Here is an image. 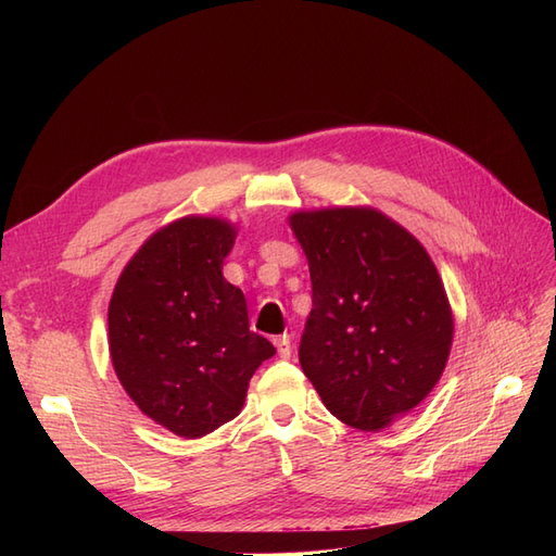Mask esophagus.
Listing matches in <instances>:
<instances>
[{
    "instance_id": "1",
    "label": "esophagus",
    "mask_w": 556,
    "mask_h": 556,
    "mask_svg": "<svg viewBox=\"0 0 556 556\" xmlns=\"http://www.w3.org/2000/svg\"><path fill=\"white\" fill-rule=\"evenodd\" d=\"M276 348H278V355L282 357V359H288L290 355H292V339L288 333H282V336H278L276 339Z\"/></svg>"
}]
</instances>
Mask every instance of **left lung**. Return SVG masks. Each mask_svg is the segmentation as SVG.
Segmentation results:
<instances>
[{
    "mask_svg": "<svg viewBox=\"0 0 556 556\" xmlns=\"http://www.w3.org/2000/svg\"><path fill=\"white\" fill-rule=\"evenodd\" d=\"M313 308L299 362L341 422L378 431L422 403L450 357L454 319L429 252L368 206L299 211Z\"/></svg>",
    "mask_w": 556,
    "mask_h": 556,
    "instance_id": "1",
    "label": "left lung"
}]
</instances>
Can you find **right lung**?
Segmentation results:
<instances>
[{"mask_svg":"<svg viewBox=\"0 0 556 556\" xmlns=\"http://www.w3.org/2000/svg\"><path fill=\"white\" fill-rule=\"evenodd\" d=\"M237 227L188 215L157 229L123 268L109 304L115 376L139 410L201 439L243 408L248 382L276 355L250 331L243 292L223 264Z\"/></svg>","mask_w":556,"mask_h":556,"instance_id":"right-lung-1","label":"right lung"}]
</instances>
